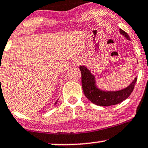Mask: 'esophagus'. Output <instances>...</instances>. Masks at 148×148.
I'll use <instances>...</instances> for the list:
<instances>
[{
    "mask_svg": "<svg viewBox=\"0 0 148 148\" xmlns=\"http://www.w3.org/2000/svg\"><path fill=\"white\" fill-rule=\"evenodd\" d=\"M75 64H76V65H79V64H81V62H75Z\"/></svg>",
    "mask_w": 148,
    "mask_h": 148,
    "instance_id": "obj_1",
    "label": "esophagus"
}]
</instances>
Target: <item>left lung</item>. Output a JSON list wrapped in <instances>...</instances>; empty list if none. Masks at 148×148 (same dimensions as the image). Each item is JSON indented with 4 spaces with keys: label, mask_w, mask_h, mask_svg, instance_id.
Instances as JSON below:
<instances>
[{
    "label": "left lung",
    "mask_w": 148,
    "mask_h": 148,
    "mask_svg": "<svg viewBox=\"0 0 148 148\" xmlns=\"http://www.w3.org/2000/svg\"><path fill=\"white\" fill-rule=\"evenodd\" d=\"M119 32L126 39L131 40L128 34L122 29H120ZM79 69L82 72V84L86 97L91 103L99 106H111L123 102L131 95L137 81V77H136L129 86L121 90L105 91L96 86L95 76L91 74L90 70L85 66H80Z\"/></svg>",
    "instance_id": "1"
}]
</instances>
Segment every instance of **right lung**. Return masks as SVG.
<instances>
[{"label": "right lung", "instance_id": "1", "mask_svg": "<svg viewBox=\"0 0 148 148\" xmlns=\"http://www.w3.org/2000/svg\"><path fill=\"white\" fill-rule=\"evenodd\" d=\"M57 103H58V100H57V101L56 102V103H55V105H56V104H57Z\"/></svg>", "mask_w": 148, "mask_h": 148}]
</instances>
